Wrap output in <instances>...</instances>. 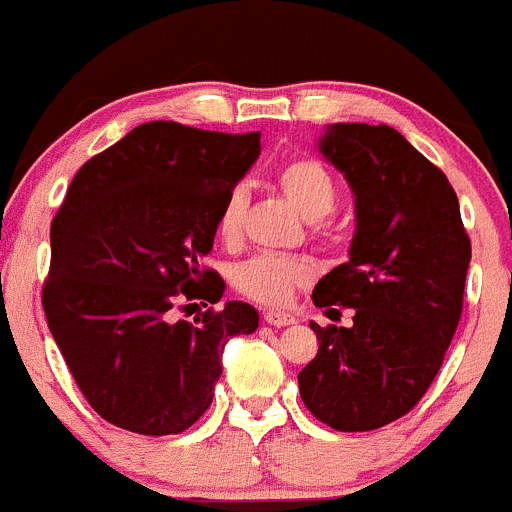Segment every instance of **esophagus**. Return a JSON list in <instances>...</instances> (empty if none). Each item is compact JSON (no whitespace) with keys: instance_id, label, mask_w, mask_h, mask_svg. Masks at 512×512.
<instances>
[{"instance_id":"esophagus-1","label":"esophagus","mask_w":512,"mask_h":512,"mask_svg":"<svg viewBox=\"0 0 512 512\" xmlns=\"http://www.w3.org/2000/svg\"><path fill=\"white\" fill-rule=\"evenodd\" d=\"M264 321L269 326H289V324H294V316L291 314H286V311H279V309H266L264 311Z\"/></svg>"}]
</instances>
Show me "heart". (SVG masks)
I'll return each instance as SVG.
<instances>
[{
	"label": "heart",
	"instance_id": "obj_1",
	"mask_svg": "<svg viewBox=\"0 0 512 512\" xmlns=\"http://www.w3.org/2000/svg\"><path fill=\"white\" fill-rule=\"evenodd\" d=\"M281 191L309 221L321 223L337 208V180L316 158H294L281 165ZM243 216H246V188L233 186L223 196L216 216V233L223 243L233 246L241 236ZM314 276L309 261L276 253H256L233 269V289L246 299L264 306H281L291 299L296 289L306 286Z\"/></svg>",
	"mask_w": 512,
	"mask_h": 512
}]
</instances>
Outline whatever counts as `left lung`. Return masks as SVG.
Returning a JSON list of instances; mask_svg holds the SVG:
<instances>
[{
    "label": "left lung",
    "mask_w": 512,
    "mask_h": 512,
    "mask_svg": "<svg viewBox=\"0 0 512 512\" xmlns=\"http://www.w3.org/2000/svg\"><path fill=\"white\" fill-rule=\"evenodd\" d=\"M319 150L357 203L347 264L316 284V306L354 309L319 326L299 372L306 410L339 432H367L412 410L430 389L462 314L470 238L450 180L389 125L334 123Z\"/></svg>",
    "instance_id": "1"
}]
</instances>
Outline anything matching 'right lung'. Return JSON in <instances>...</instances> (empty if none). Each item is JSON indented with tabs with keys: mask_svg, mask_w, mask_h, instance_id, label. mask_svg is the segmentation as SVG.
I'll return each instance as SVG.
<instances>
[{
	"mask_svg": "<svg viewBox=\"0 0 512 512\" xmlns=\"http://www.w3.org/2000/svg\"><path fill=\"white\" fill-rule=\"evenodd\" d=\"M261 133H213L153 120L87 160L50 228L42 306L77 387L110 425L178 435L213 399L223 347L259 326L243 301L216 304L203 269L223 196L261 153Z\"/></svg>",
	"mask_w": 512,
	"mask_h": 512,
	"instance_id": "1",
	"label": "right lung"
}]
</instances>
